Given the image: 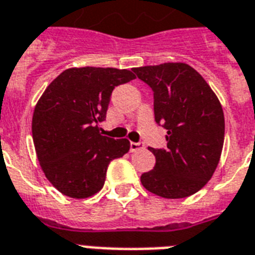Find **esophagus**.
<instances>
[{
	"mask_svg": "<svg viewBox=\"0 0 255 255\" xmlns=\"http://www.w3.org/2000/svg\"><path fill=\"white\" fill-rule=\"evenodd\" d=\"M144 148V143H141V141H131V144H129V149H131V152H135V151H139V149Z\"/></svg>",
	"mask_w": 255,
	"mask_h": 255,
	"instance_id": "esophagus-1",
	"label": "esophagus"
}]
</instances>
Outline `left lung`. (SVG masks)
I'll return each instance as SVG.
<instances>
[{
	"label": "left lung",
	"instance_id": "left-lung-1",
	"mask_svg": "<svg viewBox=\"0 0 255 255\" xmlns=\"http://www.w3.org/2000/svg\"><path fill=\"white\" fill-rule=\"evenodd\" d=\"M153 92L155 122L167 129L166 147L149 148L156 163L140 176L148 191L168 199L190 197L218 166L225 139L221 103L205 79L187 64L133 68Z\"/></svg>",
	"mask_w": 255,
	"mask_h": 255
}]
</instances>
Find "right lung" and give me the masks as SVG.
Wrapping results in <instances>:
<instances>
[{"label": "right lung", "instance_id": "right-lung-1", "mask_svg": "<svg viewBox=\"0 0 255 255\" xmlns=\"http://www.w3.org/2000/svg\"><path fill=\"white\" fill-rule=\"evenodd\" d=\"M136 79L127 69L71 68L42 93L32 120L33 143L44 174L58 191L81 199L100 191L111 160L129 151L127 139L103 136L111 93Z\"/></svg>", "mask_w": 255, "mask_h": 255}]
</instances>
